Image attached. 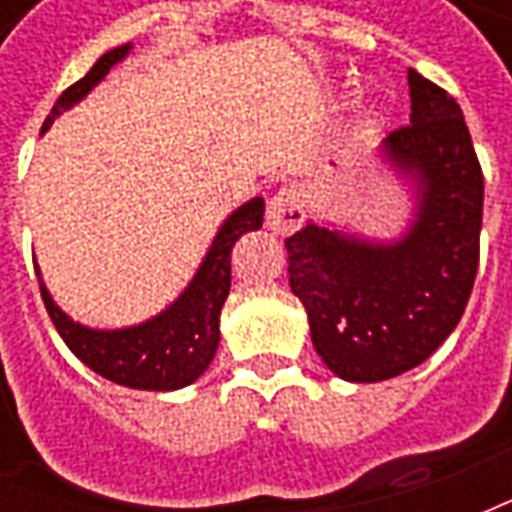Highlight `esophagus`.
Returning a JSON list of instances; mask_svg holds the SVG:
<instances>
[{
  "label": "esophagus",
  "mask_w": 512,
  "mask_h": 512,
  "mask_svg": "<svg viewBox=\"0 0 512 512\" xmlns=\"http://www.w3.org/2000/svg\"><path fill=\"white\" fill-rule=\"evenodd\" d=\"M307 219V208L296 189H279L266 205V224L268 230L277 235H290L299 230Z\"/></svg>",
  "instance_id": "1"
}]
</instances>
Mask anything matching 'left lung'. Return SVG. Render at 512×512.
Masks as SVG:
<instances>
[{
    "mask_svg": "<svg viewBox=\"0 0 512 512\" xmlns=\"http://www.w3.org/2000/svg\"><path fill=\"white\" fill-rule=\"evenodd\" d=\"M408 95L411 123L384 139L386 158L419 186L408 233L373 244L310 222L285 241L312 345L356 384L422 365L461 321L480 260L483 169L461 106L414 68Z\"/></svg>",
    "mask_w": 512,
    "mask_h": 512,
    "instance_id": "8db88e82",
    "label": "left lung"
}]
</instances>
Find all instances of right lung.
<instances>
[{
    "label": "right lung",
    "instance_id": "obj_1",
    "mask_svg": "<svg viewBox=\"0 0 512 512\" xmlns=\"http://www.w3.org/2000/svg\"><path fill=\"white\" fill-rule=\"evenodd\" d=\"M128 49H131V43L106 51L84 79L71 84L57 98L51 115L43 123V131L54 123V117H60L73 104H79L84 95L104 79L109 68L126 57ZM263 211H266V202L263 197H255L241 205L238 211L230 213L213 238L200 271L194 274L189 288L180 293L178 301L169 304L156 318L139 323V326H128V329L104 332V329H87L82 323L71 321L54 304L40 279V268L35 266L40 296L49 310L54 329L60 332L65 345L82 359L84 365L120 386L169 392V389L194 384L208 370L213 354L219 348V315H222L224 299L230 293L233 246L241 235L257 230L263 224Z\"/></svg>",
    "mask_w": 512,
    "mask_h": 512
}]
</instances>
